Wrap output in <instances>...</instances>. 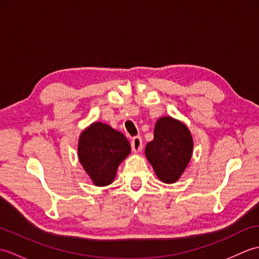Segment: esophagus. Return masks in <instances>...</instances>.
Listing matches in <instances>:
<instances>
[{"label": "esophagus", "instance_id": "esophagus-1", "mask_svg": "<svg viewBox=\"0 0 259 259\" xmlns=\"http://www.w3.org/2000/svg\"><path fill=\"white\" fill-rule=\"evenodd\" d=\"M131 148H133L134 152L138 153L141 151L142 149V139L140 138V137H135V138H133V140H131Z\"/></svg>", "mask_w": 259, "mask_h": 259}]
</instances>
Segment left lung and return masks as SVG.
<instances>
[{
    "label": "left lung",
    "mask_w": 259,
    "mask_h": 259,
    "mask_svg": "<svg viewBox=\"0 0 259 259\" xmlns=\"http://www.w3.org/2000/svg\"><path fill=\"white\" fill-rule=\"evenodd\" d=\"M194 151V139L184 122L170 115L157 120L153 140L145 149L158 179L164 184H175L188 167Z\"/></svg>",
    "instance_id": "1"
}]
</instances>
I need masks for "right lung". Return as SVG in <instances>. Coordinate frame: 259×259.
Here are the masks:
<instances>
[{
    "mask_svg": "<svg viewBox=\"0 0 259 259\" xmlns=\"http://www.w3.org/2000/svg\"><path fill=\"white\" fill-rule=\"evenodd\" d=\"M130 152L125 137L107 123L96 121L80 134L78 158L95 186L112 184L118 167Z\"/></svg>",
    "mask_w": 259,
    "mask_h": 259,
    "instance_id": "obj_1",
    "label": "right lung"
}]
</instances>
